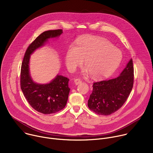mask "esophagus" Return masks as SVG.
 <instances>
[{
    "mask_svg": "<svg viewBox=\"0 0 153 153\" xmlns=\"http://www.w3.org/2000/svg\"><path fill=\"white\" fill-rule=\"evenodd\" d=\"M74 83H75L76 85H78V84H79L82 82V80L80 79H79V78L78 79L74 78Z\"/></svg>",
    "mask_w": 153,
    "mask_h": 153,
    "instance_id": "obj_1",
    "label": "esophagus"
}]
</instances>
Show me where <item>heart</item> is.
Instances as JSON below:
<instances>
[{
	"label": "heart",
	"mask_w": 153,
	"mask_h": 153,
	"mask_svg": "<svg viewBox=\"0 0 153 153\" xmlns=\"http://www.w3.org/2000/svg\"><path fill=\"white\" fill-rule=\"evenodd\" d=\"M122 59L120 50L108 40L97 37L87 36L79 39L77 47L68 50L65 62L71 71L80 66L85 59V67L96 79L106 77L118 67Z\"/></svg>",
	"instance_id": "b5f03b06"
}]
</instances>
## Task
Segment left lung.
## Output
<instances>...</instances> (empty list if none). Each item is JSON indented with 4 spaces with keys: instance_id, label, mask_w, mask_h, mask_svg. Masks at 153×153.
Instances as JSON below:
<instances>
[{
    "instance_id": "left-lung-1",
    "label": "left lung",
    "mask_w": 153,
    "mask_h": 153,
    "mask_svg": "<svg viewBox=\"0 0 153 153\" xmlns=\"http://www.w3.org/2000/svg\"><path fill=\"white\" fill-rule=\"evenodd\" d=\"M134 67L131 59L126 68L116 78L94 82L88 100L90 110L99 115H110L123 106L132 90Z\"/></svg>"
}]
</instances>
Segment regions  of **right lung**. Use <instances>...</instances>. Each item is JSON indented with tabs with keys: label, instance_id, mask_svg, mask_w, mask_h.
Segmentation results:
<instances>
[{
	"label": "right lung",
	"instance_id": "right-lung-1",
	"mask_svg": "<svg viewBox=\"0 0 153 153\" xmlns=\"http://www.w3.org/2000/svg\"><path fill=\"white\" fill-rule=\"evenodd\" d=\"M62 30H48L40 34L27 48L20 70V87L30 106L40 113L50 114L57 113L65 107L70 88L69 79L57 75L50 83L37 84L32 80L29 74L30 54L43 46L48 39L62 33Z\"/></svg>",
	"mask_w": 153,
	"mask_h": 153
}]
</instances>
